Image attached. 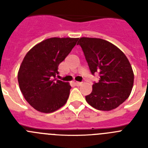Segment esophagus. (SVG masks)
<instances>
[{
    "mask_svg": "<svg viewBox=\"0 0 148 148\" xmlns=\"http://www.w3.org/2000/svg\"><path fill=\"white\" fill-rule=\"evenodd\" d=\"M75 84L76 86H81L82 84L81 83V82H75Z\"/></svg>",
    "mask_w": 148,
    "mask_h": 148,
    "instance_id": "34e87169",
    "label": "esophagus"
}]
</instances>
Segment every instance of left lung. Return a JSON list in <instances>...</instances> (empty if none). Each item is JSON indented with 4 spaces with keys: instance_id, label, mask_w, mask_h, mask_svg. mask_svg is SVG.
Masks as SVG:
<instances>
[{
    "instance_id": "8db88e82",
    "label": "left lung",
    "mask_w": 148,
    "mask_h": 148,
    "mask_svg": "<svg viewBox=\"0 0 148 148\" xmlns=\"http://www.w3.org/2000/svg\"><path fill=\"white\" fill-rule=\"evenodd\" d=\"M92 75L99 80L86 95L87 102L99 110L118 108L130 95L134 81L132 66L122 51L108 40L95 38H81L78 40Z\"/></svg>"
}]
</instances>
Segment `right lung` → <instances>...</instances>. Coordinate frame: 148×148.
I'll use <instances>...</instances> for the list:
<instances>
[{
    "label": "right lung",
    "mask_w": 148,
    "mask_h": 148,
    "mask_svg": "<svg viewBox=\"0 0 148 148\" xmlns=\"http://www.w3.org/2000/svg\"><path fill=\"white\" fill-rule=\"evenodd\" d=\"M78 38H51L34 46L25 56L18 73L19 87L27 102L41 113H49L66 104L71 87L57 80L58 65Z\"/></svg>",
    "instance_id": "add662e5"
}]
</instances>
